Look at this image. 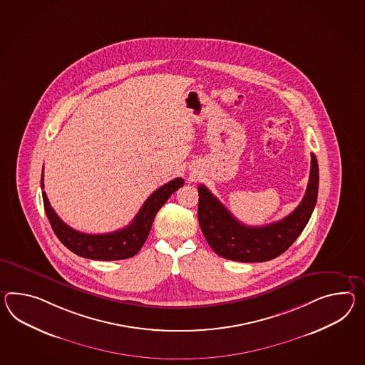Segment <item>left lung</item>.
Wrapping results in <instances>:
<instances>
[{
	"label": "left lung",
	"mask_w": 365,
	"mask_h": 365,
	"mask_svg": "<svg viewBox=\"0 0 365 365\" xmlns=\"http://www.w3.org/2000/svg\"><path fill=\"white\" fill-rule=\"evenodd\" d=\"M319 168L312 154L309 185L302 202L279 222L249 227L239 222L207 187H197V219L205 240L220 257L239 262H264L282 255L312 217L318 197Z\"/></svg>",
	"instance_id": "1"
}]
</instances>
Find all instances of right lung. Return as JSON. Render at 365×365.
<instances>
[{
  "mask_svg": "<svg viewBox=\"0 0 365 365\" xmlns=\"http://www.w3.org/2000/svg\"><path fill=\"white\" fill-rule=\"evenodd\" d=\"M185 185L182 178L170 180L169 183L160 187L151 194L143 203L138 214L135 215L132 222L123 230L104 233V235H88L83 232L75 231L68 227L53 211L45 191L43 205H45L47 219L53 227L56 237L62 241L63 245L70 249L75 255L81 257L98 259V261H115L133 257L143 248V242L148 239L154 217L160 211V207L168 202L171 194ZM43 173L41 179V187L43 188Z\"/></svg>",
  "mask_w": 365,
  "mask_h": 365,
  "instance_id": "right-lung-1",
  "label": "right lung"
}]
</instances>
